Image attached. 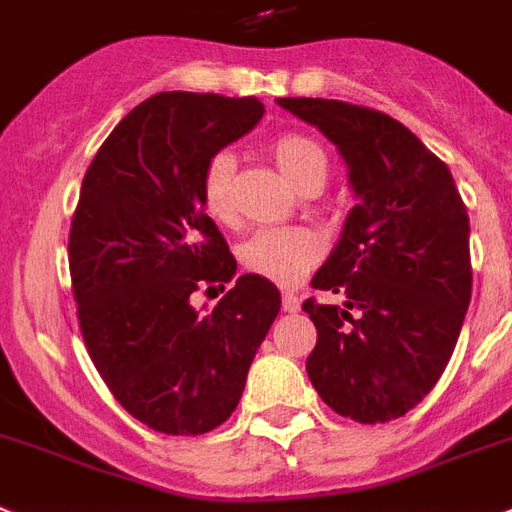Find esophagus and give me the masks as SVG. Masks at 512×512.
Returning a JSON list of instances; mask_svg holds the SVG:
<instances>
[{
	"label": "esophagus",
	"instance_id": "34e87169",
	"mask_svg": "<svg viewBox=\"0 0 512 512\" xmlns=\"http://www.w3.org/2000/svg\"><path fill=\"white\" fill-rule=\"evenodd\" d=\"M282 310H285V313H298V310H300V298H298V295H292V292H285V295H282Z\"/></svg>",
	"mask_w": 512,
	"mask_h": 512
}]
</instances>
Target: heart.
I'll list each match as a JSON object with an SVG mask.
<instances>
[{"label":"heart","instance_id":"heart-1","mask_svg":"<svg viewBox=\"0 0 512 512\" xmlns=\"http://www.w3.org/2000/svg\"><path fill=\"white\" fill-rule=\"evenodd\" d=\"M277 165L300 189H321L329 173V160L316 139L298 131L279 134L272 142ZM235 157L233 152H214L202 170V204L214 220L235 217ZM321 256V240L305 227H266L240 246V261L248 272L277 285H298Z\"/></svg>","mask_w":512,"mask_h":512}]
</instances>
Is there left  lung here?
Listing matches in <instances>:
<instances>
[{"instance_id":"obj_1","label":"left lung","mask_w":512,"mask_h":512,"mask_svg":"<svg viewBox=\"0 0 512 512\" xmlns=\"http://www.w3.org/2000/svg\"><path fill=\"white\" fill-rule=\"evenodd\" d=\"M279 106L336 144L360 202L313 277L303 310L318 342L305 370L326 404L362 425L404 417L440 381L471 300L469 214L448 165L401 121L326 98Z\"/></svg>"}]
</instances>
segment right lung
Instances as JSON below:
<instances>
[{
    "mask_svg": "<svg viewBox=\"0 0 512 512\" xmlns=\"http://www.w3.org/2000/svg\"><path fill=\"white\" fill-rule=\"evenodd\" d=\"M261 116L256 98L152 95L108 134L82 181L69 230L82 339L116 401L155 432L220 427L282 305L256 274L235 279L209 313L191 305L238 269L204 212L202 170Z\"/></svg>",
    "mask_w": 512,
    "mask_h": 512,
    "instance_id": "right-lung-1",
    "label": "right lung"
}]
</instances>
